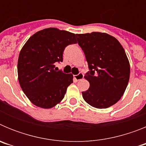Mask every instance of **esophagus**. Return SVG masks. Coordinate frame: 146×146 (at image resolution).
Returning a JSON list of instances; mask_svg holds the SVG:
<instances>
[{"label":"esophagus","instance_id":"34e87169","mask_svg":"<svg viewBox=\"0 0 146 146\" xmlns=\"http://www.w3.org/2000/svg\"><path fill=\"white\" fill-rule=\"evenodd\" d=\"M83 77H84V74H82V73H79V74H77V75H74V78L77 81L83 79Z\"/></svg>","mask_w":146,"mask_h":146}]
</instances>
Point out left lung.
<instances>
[{
  "label": "left lung",
  "mask_w": 146,
  "mask_h": 146,
  "mask_svg": "<svg viewBox=\"0 0 146 146\" xmlns=\"http://www.w3.org/2000/svg\"><path fill=\"white\" fill-rule=\"evenodd\" d=\"M76 37L89 69L85 78L90 87L82 92V97L94 108H109L119 101L129 80V62L124 49L105 33L76 34Z\"/></svg>",
  "instance_id": "1"
}]
</instances>
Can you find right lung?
I'll list each match as a JSON object with an SVG mask.
<instances>
[{"instance_id": "add662e5", "label": "right lung", "mask_w": 146, "mask_h": 146, "mask_svg": "<svg viewBox=\"0 0 146 146\" xmlns=\"http://www.w3.org/2000/svg\"><path fill=\"white\" fill-rule=\"evenodd\" d=\"M76 43L74 33L49 28L36 32L23 46L18 58V80L34 105L49 109L64 99L73 75L54 69L55 63L63 61L65 47Z\"/></svg>"}]
</instances>
